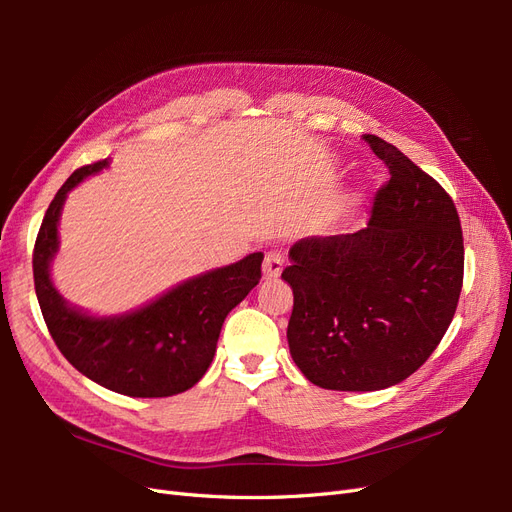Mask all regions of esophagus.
Masks as SVG:
<instances>
[{"label":"esophagus","instance_id":"34e87169","mask_svg":"<svg viewBox=\"0 0 512 512\" xmlns=\"http://www.w3.org/2000/svg\"><path fill=\"white\" fill-rule=\"evenodd\" d=\"M284 271V256L280 252H267L265 262H262V275L265 280H277Z\"/></svg>","mask_w":512,"mask_h":512}]
</instances>
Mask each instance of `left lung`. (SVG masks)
I'll list each match as a JSON object with an SVG mask.
<instances>
[{"label":"left lung","mask_w":512,"mask_h":512,"mask_svg":"<svg viewBox=\"0 0 512 512\" xmlns=\"http://www.w3.org/2000/svg\"><path fill=\"white\" fill-rule=\"evenodd\" d=\"M363 138L391 175L367 228L297 241L282 273L294 294L292 361L329 391H380L412 376L438 348L463 286L451 196L395 145Z\"/></svg>","instance_id":"8db88e82"}]
</instances>
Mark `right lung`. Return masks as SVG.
<instances>
[{"label": "right lung", "mask_w": 512, "mask_h": 512, "mask_svg": "<svg viewBox=\"0 0 512 512\" xmlns=\"http://www.w3.org/2000/svg\"><path fill=\"white\" fill-rule=\"evenodd\" d=\"M106 166L100 160L74 170L46 209L34 245L36 297L53 342L83 376L128 397L177 395L205 376L224 318L260 282L265 256L254 252L196 275L123 316L98 318L70 307L51 282L61 207L72 188Z\"/></svg>", "instance_id": "add662e5"}]
</instances>
